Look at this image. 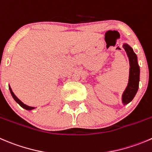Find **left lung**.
<instances>
[{
  "instance_id": "8db88e82",
  "label": "left lung",
  "mask_w": 152,
  "mask_h": 152,
  "mask_svg": "<svg viewBox=\"0 0 152 152\" xmlns=\"http://www.w3.org/2000/svg\"><path fill=\"white\" fill-rule=\"evenodd\" d=\"M123 48H124L127 53L129 60V64H130L129 83L122 95V102L124 105H126L132 101L137 92L138 88H139L140 70V67L138 64L137 56L134 52L132 47L129 46L128 44L123 43Z\"/></svg>"
}]
</instances>
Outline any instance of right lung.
I'll use <instances>...</instances> for the list:
<instances>
[{
  "label": "right lung",
  "instance_id": "add662e5",
  "mask_svg": "<svg viewBox=\"0 0 152 152\" xmlns=\"http://www.w3.org/2000/svg\"><path fill=\"white\" fill-rule=\"evenodd\" d=\"M9 89H10V93H11V95H12V96L13 97V99H15V101L16 102H17V103H18V104H20V107H23V108L26 109V110H33V109H35V107H31V106L26 105V104H25L24 103H23V102H22L20 101V100L18 98V97L16 96L15 95V94H14V93H13L12 90V88H10V85H9Z\"/></svg>",
  "mask_w": 152,
  "mask_h": 152
}]
</instances>
